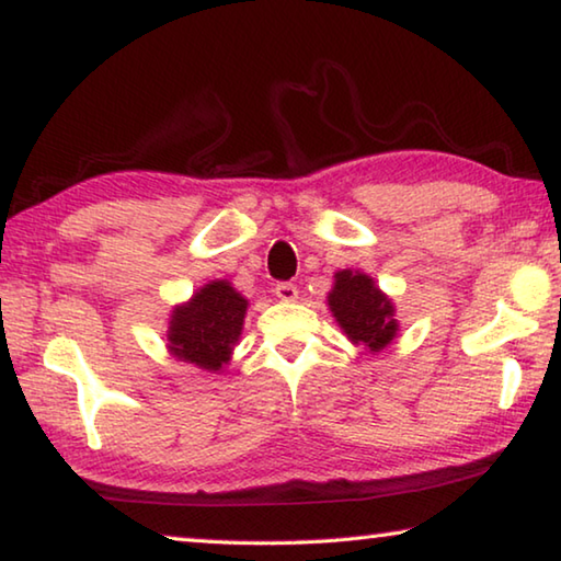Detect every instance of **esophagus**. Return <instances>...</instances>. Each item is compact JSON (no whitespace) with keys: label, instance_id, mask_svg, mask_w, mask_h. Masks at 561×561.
I'll return each instance as SVG.
<instances>
[{"label":"esophagus","instance_id":"obj_1","mask_svg":"<svg viewBox=\"0 0 561 561\" xmlns=\"http://www.w3.org/2000/svg\"><path fill=\"white\" fill-rule=\"evenodd\" d=\"M274 294H277V297H279L282 301H297L299 289L294 287L291 282H279L277 287H274Z\"/></svg>","mask_w":561,"mask_h":561}]
</instances>
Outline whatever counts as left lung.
I'll use <instances>...</instances> for the list:
<instances>
[{"instance_id": "left-lung-1", "label": "left lung", "mask_w": 561, "mask_h": 561, "mask_svg": "<svg viewBox=\"0 0 561 561\" xmlns=\"http://www.w3.org/2000/svg\"><path fill=\"white\" fill-rule=\"evenodd\" d=\"M327 304L351 344L364 346L371 354L383 351L401 329L393 299L360 270H339Z\"/></svg>"}]
</instances>
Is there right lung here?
<instances>
[{
    "mask_svg": "<svg viewBox=\"0 0 561 561\" xmlns=\"http://www.w3.org/2000/svg\"><path fill=\"white\" fill-rule=\"evenodd\" d=\"M250 301L227 279L203 284L193 297L175 304L168 319V354L183 364L217 374L240 344Z\"/></svg>",
    "mask_w": 561,
    "mask_h": 561,
    "instance_id": "right-lung-1",
    "label": "right lung"
}]
</instances>
